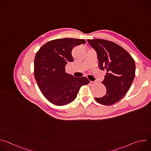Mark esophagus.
Returning <instances> with one entry per match:
<instances>
[{
  "label": "esophagus",
  "mask_w": 151,
  "mask_h": 151,
  "mask_svg": "<svg viewBox=\"0 0 151 151\" xmlns=\"http://www.w3.org/2000/svg\"><path fill=\"white\" fill-rule=\"evenodd\" d=\"M96 82H97L96 81H91V82H90V83H91V85H94V84L96 83Z\"/></svg>",
  "instance_id": "1"
}]
</instances>
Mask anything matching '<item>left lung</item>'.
Masks as SVG:
<instances>
[{
  "label": "left lung",
  "mask_w": 151,
  "mask_h": 151,
  "mask_svg": "<svg viewBox=\"0 0 151 151\" xmlns=\"http://www.w3.org/2000/svg\"><path fill=\"white\" fill-rule=\"evenodd\" d=\"M87 40L97 52L99 67L106 71L101 82L106 88V94L95 99L103 105L114 104L131 87L135 76L134 60L126 50L113 42L101 39Z\"/></svg>",
  "instance_id": "8db88e82"
}]
</instances>
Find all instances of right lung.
I'll use <instances>...</instances> for the list:
<instances>
[{
    "label": "right lung",
    "mask_w": 151,
    "mask_h": 151,
    "mask_svg": "<svg viewBox=\"0 0 151 151\" xmlns=\"http://www.w3.org/2000/svg\"><path fill=\"white\" fill-rule=\"evenodd\" d=\"M84 39H57L48 42L37 52L34 61V75L43 95L51 103L64 106L72 102L80 88L90 81L76 78L65 72L68 62H72V49L84 44Z\"/></svg>",
    "instance_id": "add662e5"
}]
</instances>
